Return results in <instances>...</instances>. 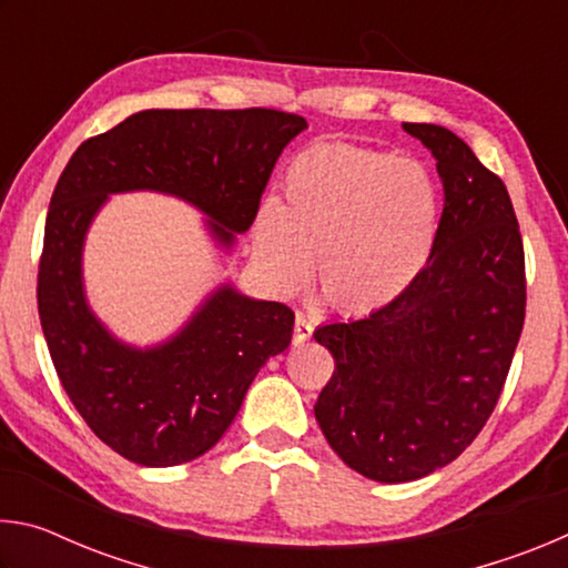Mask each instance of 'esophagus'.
<instances>
[{"mask_svg":"<svg viewBox=\"0 0 568 568\" xmlns=\"http://www.w3.org/2000/svg\"><path fill=\"white\" fill-rule=\"evenodd\" d=\"M313 335V323L305 318L303 313H297L295 315V331H293V341L295 343H305L307 338H311Z\"/></svg>","mask_w":568,"mask_h":568,"instance_id":"obj_1","label":"esophagus"}]
</instances>
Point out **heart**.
<instances>
[{
    "mask_svg": "<svg viewBox=\"0 0 568 568\" xmlns=\"http://www.w3.org/2000/svg\"><path fill=\"white\" fill-rule=\"evenodd\" d=\"M283 203L265 200L253 227L267 281L297 293L313 271L343 313H371L408 291L436 240L438 190L413 158L318 142L285 170Z\"/></svg>",
    "mask_w": 568,
    "mask_h": 568,
    "instance_id": "heart-1",
    "label": "heart"
}]
</instances>
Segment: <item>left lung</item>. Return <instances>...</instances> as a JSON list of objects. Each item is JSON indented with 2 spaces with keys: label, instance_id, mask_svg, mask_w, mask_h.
<instances>
[{
  "label": "left lung",
  "instance_id": "left-lung-1",
  "mask_svg": "<svg viewBox=\"0 0 568 568\" xmlns=\"http://www.w3.org/2000/svg\"><path fill=\"white\" fill-rule=\"evenodd\" d=\"M403 130L444 185L428 263L398 301L313 333L335 361L315 420L345 464L381 484L464 454L501 396L526 315L524 243L501 178L440 124Z\"/></svg>",
  "mask_w": 568,
  "mask_h": 568
}]
</instances>
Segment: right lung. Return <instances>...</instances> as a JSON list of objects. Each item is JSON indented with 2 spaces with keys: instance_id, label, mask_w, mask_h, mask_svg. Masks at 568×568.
<instances>
[{
  "instance_id": "obj_1",
  "label": "right lung",
  "mask_w": 568,
  "mask_h": 568,
  "mask_svg": "<svg viewBox=\"0 0 568 568\" xmlns=\"http://www.w3.org/2000/svg\"><path fill=\"white\" fill-rule=\"evenodd\" d=\"M307 128L277 110H145L77 148L52 192L37 281L40 321L67 396L94 436L132 464L203 456L237 416L250 383L293 338L287 305L220 283L178 333L124 343L84 291V240L110 195L160 192L200 210L230 253L253 225L287 142Z\"/></svg>"
}]
</instances>
